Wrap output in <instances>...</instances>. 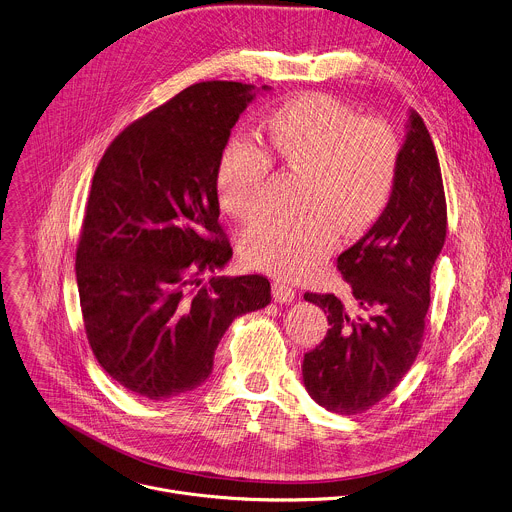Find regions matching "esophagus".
<instances>
[{"label": "esophagus", "mask_w": 512, "mask_h": 512, "mask_svg": "<svg viewBox=\"0 0 512 512\" xmlns=\"http://www.w3.org/2000/svg\"><path fill=\"white\" fill-rule=\"evenodd\" d=\"M272 295L280 303H291L297 297V291H295L293 285H289V282H285V280H274L272 282Z\"/></svg>", "instance_id": "34e87169"}]
</instances>
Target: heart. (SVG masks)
<instances>
[{"instance_id":"1","label":"heart","mask_w":512,"mask_h":512,"mask_svg":"<svg viewBox=\"0 0 512 512\" xmlns=\"http://www.w3.org/2000/svg\"><path fill=\"white\" fill-rule=\"evenodd\" d=\"M403 142L384 118H360L329 93H301L270 109L260 146L227 142L215 168L221 207L254 223L266 207L272 160L301 173L295 219H266L246 236L244 256L260 270L301 278L317 270L337 234L354 238L380 219L401 173Z\"/></svg>"}]
</instances>
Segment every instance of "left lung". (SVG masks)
<instances>
[{
	"label": "left lung",
	"mask_w": 512,
	"mask_h": 512,
	"mask_svg": "<svg viewBox=\"0 0 512 512\" xmlns=\"http://www.w3.org/2000/svg\"><path fill=\"white\" fill-rule=\"evenodd\" d=\"M447 232L441 168L425 122L411 113L401 173L370 232L337 256L356 309L333 293H305L327 313L323 342L305 354L303 380L331 413L360 415L388 396L423 344L431 268Z\"/></svg>",
	"instance_id": "obj_1"
}]
</instances>
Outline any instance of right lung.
Returning a JSON list of instances; mask_svg holds the SVG:
<instances>
[{
	"label": "right lung",
	"mask_w": 512,
	"mask_h": 512,
	"mask_svg": "<svg viewBox=\"0 0 512 512\" xmlns=\"http://www.w3.org/2000/svg\"><path fill=\"white\" fill-rule=\"evenodd\" d=\"M250 91L195 83L126 126L95 168L75 260L87 342L152 401L205 382L225 329L270 303L262 274L203 282L232 256L215 168Z\"/></svg>",
	"instance_id": "obj_1"
}]
</instances>
